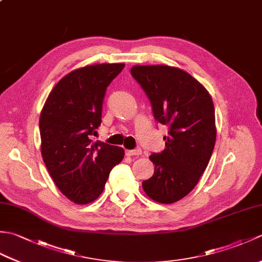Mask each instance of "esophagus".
I'll use <instances>...</instances> for the list:
<instances>
[{
    "label": "esophagus",
    "mask_w": 262,
    "mask_h": 262,
    "mask_svg": "<svg viewBox=\"0 0 262 262\" xmlns=\"http://www.w3.org/2000/svg\"><path fill=\"white\" fill-rule=\"evenodd\" d=\"M142 149L141 148H135V149H126V155L127 157H135V155H141Z\"/></svg>",
    "instance_id": "34e87169"
}]
</instances>
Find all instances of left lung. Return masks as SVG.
<instances>
[{
	"label": "left lung",
	"instance_id": "8db88e82",
	"mask_svg": "<svg viewBox=\"0 0 262 262\" xmlns=\"http://www.w3.org/2000/svg\"><path fill=\"white\" fill-rule=\"evenodd\" d=\"M152 104L154 118L168 126L165 148L149 160L154 173L142 186L154 202L172 204L196 187L216 142L215 109L203 84L168 65H136L130 70Z\"/></svg>",
	"mask_w": 262,
	"mask_h": 262
}]
</instances>
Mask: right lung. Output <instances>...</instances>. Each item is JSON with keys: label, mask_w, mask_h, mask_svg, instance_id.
I'll return each mask as SVG.
<instances>
[{"label": "right lung", "mask_w": 262, "mask_h": 262, "mask_svg": "<svg viewBox=\"0 0 262 262\" xmlns=\"http://www.w3.org/2000/svg\"><path fill=\"white\" fill-rule=\"evenodd\" d=\"M125 64H96L72 71L49 93L39 119L41 155L55 185L71 202L96 200L124 148L92 142L101 124L108 85Z\"/></svg>", "instance_id": "obj_1"}]
</instances>
